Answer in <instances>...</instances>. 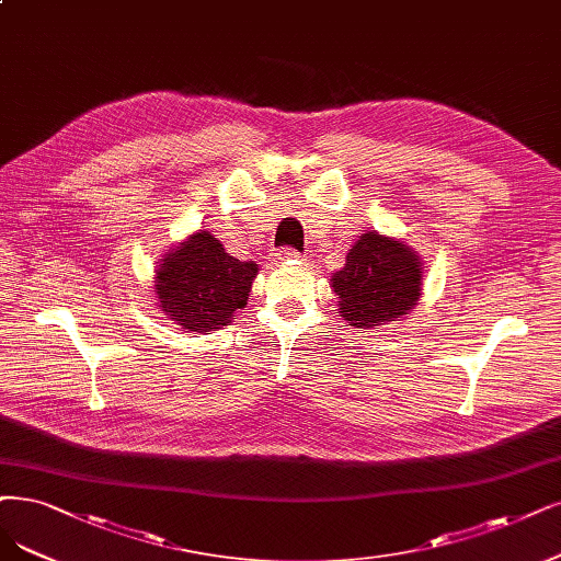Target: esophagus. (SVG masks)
Masks as SVG:
<instances>
[{
    "instance_id": "1",
    "label": "esophagus",
    "mask_w": 561,
    "mask_h": 561,
    "mask_svg": "<svg viewBox=\"0 0 561 561\" xmlns=\"http://www.w3.org/2000/svg\"><path fill=\"white\" fill-rule=\"evenodd\" d=\"M279 259H282V261H288V259H300V252H296L294 247H282V249H279Z\"/></svg>"
}]
</instances>
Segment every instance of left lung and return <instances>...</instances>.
Wrapping results in <instances>:
<instances>
[{
    "label": "left lung",
    "mask_w": 561,
    "mask_h": 561,
    "mask_svg": "<svg viewBox=\"0 0 561 561\" xmlns=\"http://www.w3.org/2000/svg\"><path fill=\"white\" fill-rule=\"evenodd\" d=\"M340 317L356 328L398 321L421 296V261L407 244L363 233L333 273Z\"/></svg>",
    "instance_id": "1"
}]
</instances>
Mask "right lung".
Segmentation results:
<instances>
[{
    "label": "right lung",
    "instance_id": "right-lung-1",
    "mask_svg": "<svg viewBox=\"0 0 561 561\" xmlns=\"http://www.w3.org/2000/svg\"><path fill=\"white\" fill-rule=\"evenodd\" d=\"M256 273L254 261L226 254L224 244L207 231L196 233L159 265L154 284L159 307L182 328L210 333L231 323L247 305Z\"/></svg>",
    "mask_w": 561,
    "mask_h": 561
}]
</instances>
